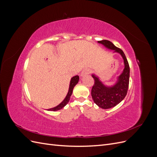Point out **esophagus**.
Listing matches in <instances>:
<instances>
[{
	"label": "esophagus",
	"mask_w": 157,
	"mask_h": 157,
	"mask_svg": "<svg viewBox=\"0 0 157 157\" xmlns=\"http://www.w3.org/2000/svg\"><path fill=\"white\" fill-rule=\"evenodd\" d=\"M90 69H84V70L82 71L81 74H80V76H81V77H84L85 75H88V74H90Z\"/></svg>",
	"instance_id": "34e87169"
}]
</instances>
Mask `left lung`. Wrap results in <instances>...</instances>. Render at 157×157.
I'll return each instance as SVG.
<instances>
[{"label":"left lung","instance_id":"1","mask_svg":"<svg viewBox=\"0 0 157 157\" xmlns=\"http://www.w3.org/2000/svg\"><path fill=\"white\" fill-rule=\"evenodd\" d=\"M108 50H114V53L119 54L124 60V69L117 77L115 83L107 86L96 74H92L94 84L91 95L94 103L101 109H107L114 107L121 103L126 96L130 78L129 64L123 51L116 47L111 42L102 40L98 42Z\"/></svg>","mask_w":157,"mask_h":157}]
</instances>
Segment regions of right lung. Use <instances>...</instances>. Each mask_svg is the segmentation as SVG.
<instances>
[{
    "label": "right lung",
    "mask_w": 157,
    "mask_h": 157,
    "mask_svg": "<svg viewBox=\"0 0 157 157\" xmlns=\"http://www.w3.org/2000/svg\"><path fill=\"white\" fill-rule=\"evenodd\" d=\"M78 80H79V77L78 75L75 76V77L71 78V80H70V83H69V87L68 92H67V95H66L65 99L62 101V102H61L58 105H57L56 107H53V108L48 109V111H58V110H60L61 109L63 108L66 105H67L68 102L69 101V99H70L71 95H72L73 88L76 86V85L77 84V83L78 82Z\"/></svg>",
    "instance_id": "obj_1"
}]
</instances>
